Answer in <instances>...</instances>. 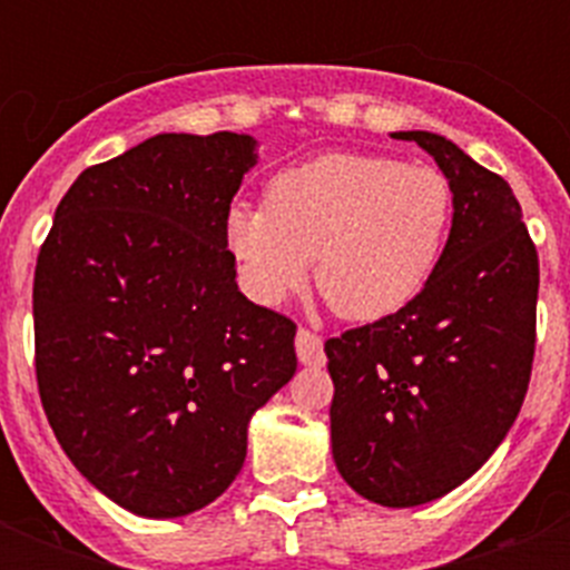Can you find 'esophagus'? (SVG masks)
<instances>
[{
    "instance_id": "obj_1",
    "label": "esophagus",
    "mask_w": 570,
    "mask_h": 570,
    "mask_svg": "<svg viewBox=\"0 0 570 570\" xmlns=\"http://www.w3.org/2000/svg\"><path fill=\"white\" fill-rule=\"evenodd\" d=\"M295 352H298V361L304 366H322L325 364V352H322V340L311 331H298L295 334Z\"/></svg>"
}]
</instances>
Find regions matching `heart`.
I'll return each instance as SVG.
<instances>
[{
  "label": "heart",
  "instance_id": "heart-1",
  "mask_svg": "<svg viewBox=\"0 0 570 570\" xmlns=\"http://www.w3.org/2000/svg\"><path fill=\"white\" fill-rule=\"evenodd\" d=\"M455 191L432 165L325 154L286 168L268 206L233 204L224 245L242 289L275 307L316 286L348 322H379L416 302L450 239Z\"/></svg>",
  "mask_w": 570,
  "mask_h": 570
}]
</instances>
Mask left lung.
<instances>
[{
	"label": "left lung",
	"mask_w": 570,
	"mask_h": 570,
	"mask_svg": "<svg viewBox=\"0 0 570 570\" xmlns=\"http://www.w3.org/2000/svg\"><path fill=\"white\" fill-rule=\"evenodd\" d=\"M416 141L455 213L438 272L396 316L325 343L331 452L370 503H432L468 482L512 429L535 352L539 254L509 183L438 132Z\"/></svg>",
	"instance_id": "left-lung-1"
}]
</instances>
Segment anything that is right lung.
I'll list each match as a JSON object with an SVG mask.
<instances>
[{
	"label": "right lung",
	"instance_id": "add662e5",
	"mask_svg": "<svg viewBox=\"0 0 570 570\" xmlns=\"http://www.w3.org/2000/svg\"><path fill=\"white\" fill-rule=\"evenodd\" d=\"M245 132H159L85 168L35 268V370L73 468L138 518L222 497L248 423L295 375V325L248 302L224 222Z\"/></svg>",
	"mask_w": 570,
	"mask_h": 570
}]
</instances>
